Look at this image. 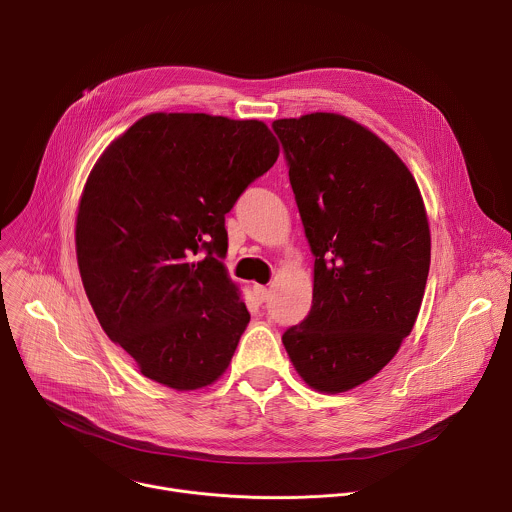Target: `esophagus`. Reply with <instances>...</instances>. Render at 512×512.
I'll list each match as a JSON object with an SVG mask.
<instances>
[{"label": "esophagus", "mask_w": 512, "mask_h": 512, "mask_svg": "<svg viewBox=\"0 0 512 512\" xmlns=\"http://www.w3.org/2000/svg\"><path fill=\"white\" fill-rule=\"evenodd\" d=\"M253 296H255V300H257L259 304H263V302L269 298V289H267L265 285H255V287H253Z\"/></svg>", "instance_id": "esophagus-1"}]
</instances>
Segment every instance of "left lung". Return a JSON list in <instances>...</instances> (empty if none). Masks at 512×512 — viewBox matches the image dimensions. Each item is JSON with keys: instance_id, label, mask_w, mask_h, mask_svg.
<instances>
[{"instance_id": "left-lung-1", "label": "left lung", "mask_w": 512, "mask_h": 512, "mask_svg": "<svg viewBox=\"0 0 512 512\" xmlns=\"http://www.w3.org/2000/svg\"><path fill=\"white\" fill-rule=\"evenodd\" d=\"M271 127L316 257L310 314L281 340L312 389L342 393L413 330L431 257L425 206L399 156L356 121L312 113Z\"/></svg>"}]
</instances>
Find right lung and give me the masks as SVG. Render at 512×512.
<instances>
[{
    "label": "right lung",
    "mask_w": 512,
    "mask_h": 512,
    "mask_svg": "<svg viewBox=\"0 0 512 512\" xmlns=\"http://www.w3.org/2000/svg\"><path fill=\"white\" fill-rule=\"evenodd\" d=\"M261 121L152 113L95 164L77 216V259L107 336L176 391L212 385L251 316L218 261L225 214L277 160Z\"/></svg>",
    "instance_id": "1"
}]
</instances>
